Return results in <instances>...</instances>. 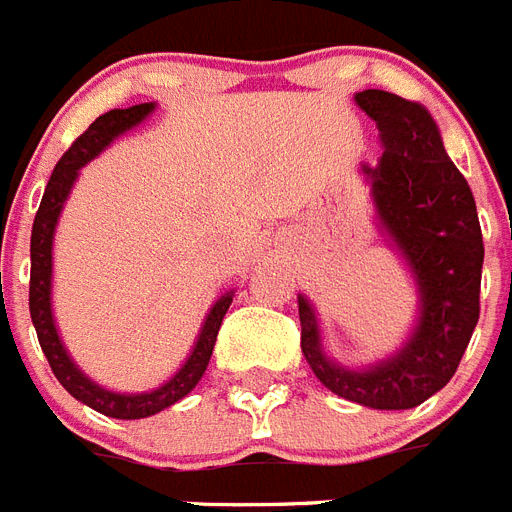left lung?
<instances>
[{
	"instance_id": "left-lung-1",
	"label": "left lung",
	"mask_w": 512,
	"mask_h": 512,
	"mask_svg": "<svg viewBox=\"0 0 512 512\" xmlns=\"http://www.w3.org/2000/svg\"><path fill=\"white\" fill-rule=\"evenodd\" d=\"M355 102L376 120L384 155L363 165L378 226L413 273L421 313L400 352L363 371L323 352L313 305L299 294L302 355L326 389L373 410H407L447 386L479 323L481 239L471 186L447 157L429 110L381 89Z\"/></svg>"
}]
</instances>
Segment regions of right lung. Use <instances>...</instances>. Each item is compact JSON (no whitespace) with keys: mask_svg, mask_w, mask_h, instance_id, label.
Segmentation results:
<instances>
[{"mask_svg":"<svg viewBox=\"0 0 512 512\" xmlns=\"http://www.w3.org/2000/svg\"><path fill=\"white\" fill-rule=\"evenodd\" d=\"M152 110H155V105L144 102V105L126 107V110H110L105 115H99L73 141V147L60 157V162L54 165V173L49 178L47 189H44V197H41L39 213L33 218L31 231V292H28V307H31L33 328H36V336H39L41 350L47 355L49 368L57 376V381L78 402L89 405L97 413L110 415V418H123V421H136V418H149V415L160 413L165 407L184 400L186 394L199 384L202 373L207 371L210 355H213L223 315L228 313V305L234 299V292H226L210 307V313H207L205 323H202V331H199L194 350L186 357V363L178 368L176 376L168 378L165 384L152 389V392L120 394L102 389L70 360L68 350L62 347L60 334H57V326H54L52 318V242L57 218H60L62 205L68 199L70 189L76 184L78 170L89 160H94L102 149L110 147L112 139H118L120 134H126L134 126H139Z\"/></svg>","mask_w":512,"mask_h":512,"instance_id":"1","label":"right lung"}]
</instances>
